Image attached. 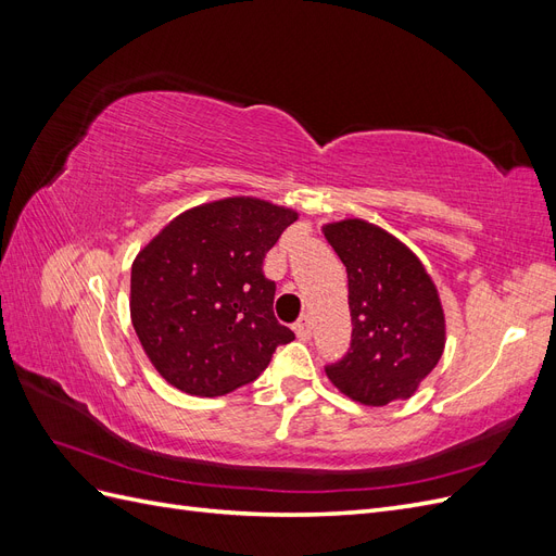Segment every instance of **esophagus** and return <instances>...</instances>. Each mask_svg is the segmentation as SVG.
Segmentation results:
<instances>
[{"label": "esophagus", "instance_id": "34e87169", "mask_svg": "<svg viewBox=\"0 0 556 556\" xmlns=\"http://www.w3.org/2000/svg\"><path fill=\"white\" fill-rule=\"evenodd\" d=\"M294 331H296V336H299V341H308L311 339V323H308V317H304V319H299V323L294 325Z\"/></svg>", "mask_w": 556, "mask_h": 556}]
</instances>
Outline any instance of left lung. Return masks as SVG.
Wrapping results in <instances>:
<instances>
[{"label": "left lung", "mask_w": 556, "mask_h": 556, "mask_svg": "<svg viewBox=\"0 0 556 556\" xmlns=\"http://www.w3.org/2000/svg\"><path fill=\"white\" fill-rule=\"evenodd\" d=\"M348 271L352 339L329 380L364 406H387L415 394L445 348V315L435 285L392 233L341 220L323 227Z\"/></svg>", "instance_id": "8db88e82"}]
</instances>
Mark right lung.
<instances>
[{"mask_svg": "<svg viewBox=\"0 0 556 556\" xmlns=\"http://www.w3.org/2000/svg\"><path fill=\"white\" fill-rule=\"evenodd\" d=\"M296 220L255 197L180 213L131 264V325L176 390L220 396L255 380L294 331L274 315L266 252Z\"/></svg>", "mask_w": 556, "mask_h": 556, "instance_id": "add662e5", "label": "right lung"}]
</instances>
